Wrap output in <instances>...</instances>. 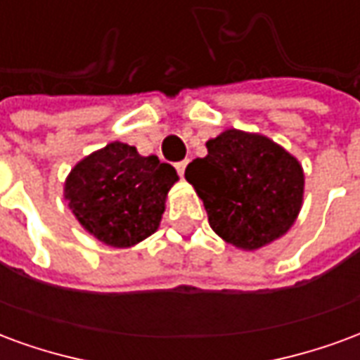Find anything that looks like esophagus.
I'll use <instances>...</instances> for the list:
<instances>
[{
    "label": "esophagus",
    "mask_w": 360,
    "mask_h": 360,
    "mask_svg": "<svg viewBox=\"0 0 360 360\" xmlns=\"http://www.w3.org/2000/svg\"><path fill=\"white\" fill-rule=\"evenodd\" d=\"M187 164L188 160H183V162H177V164H175V169H177V173H179L181 177L185 175V167H187Z\"/></svg>",
    "instance_id": "obj_1"
}]
</instances>
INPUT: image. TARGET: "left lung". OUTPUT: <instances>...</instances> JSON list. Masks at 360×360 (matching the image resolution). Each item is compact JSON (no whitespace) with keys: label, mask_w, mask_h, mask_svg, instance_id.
Instances as JSON below:
<instances>
[{"label":"left lung","mask_w":360,"mask_h":360,"mask_svg":"<svg viewBox=\"0 0 360 360\" xmlns=\"http://www.w3.org/2000/svg\"><path fill=\"white\" fill-rule=\"evenodd\" d=\"M208 154L185 169L226 243L257 250L289 231L299 216L304 173L299 160L268 136L227 129L206 142Z\"/></svg>","instance_id":"8db88e82"}]
</instances>
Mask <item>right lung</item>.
<instances>
[{
    "label": "right lung",
    "mask_w": 360,
    "mask_h": 360,
    "mask_svg": "<svg viewBox=\"0 0 360 360\" xmlns=\"http://www.w3.org/2000/svg\"><path fill=\"white\" fill-rule=\"evenodd\" d=\"M177 179V172L158 156H141L134 146L115 141L75 165L65 181V200L98 241L127 249L156 231Z\"/></svg>",
    "instance_id": "obj_1"
}]
</instances>
